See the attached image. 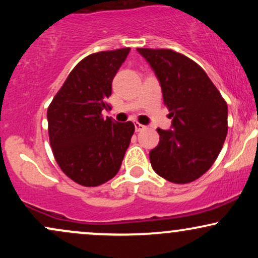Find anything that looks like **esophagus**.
<instances>
[{
  "label": "esophagus",
  "instance_id": "1",
  "mask_svg": "<svg viewBox=\"0 0 258 258\" xmlns=\"http://www.w3.org/2000/svg\"><path fill=\"white\" fill-rule=\"evenodd\" d=\"M135 128H136V132H141V131H143V130H146L147 126L142 125V123H139V122H136Z\"/></svg>",
  "mask_w": 258,
  "mask_h": 258
}]
</instances>
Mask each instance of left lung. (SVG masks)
<instances>
[{"instance_id": "1", "label": "left lung", "mask_w": 258, "mask_h": 258, "mask_svg": "<svg viewBox=\"0 0 258 258\" xmlns=\"http://www.w3.org/2000/svg\"><path fill=\"white\" fill-rule=\"evenodd\" d=\"M161 85L172 128H158L153 170L177 184L203 176L217 159L228 132V106L199 64L172 49L137 48Z\"/></svg>"}]
</instances>
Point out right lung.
<instances>
[{
	"mask_svg": "<svg viewBox=\"0 0 258 258\" xmlns=\"http://www.w3.org/2000/svg\"><path fill=\"white\" fill-rule=\"evenodd\" d=\"M131 48L87 55L69 74L47 110L53 155L61 171L84 186L119 172L135 125L104 119L111 82Z\"/></svg>",
	"mask_w": 258,
	"mask_h": 258,
	"instance_id": "right-lung-1",
	"label": "right lung"
}]
</instances>
